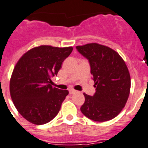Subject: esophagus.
Segmentation results:
<instances>
[{"label": "esophagus", "mask_w": 148, "mask_h": 148, "mask_svg": "<svg viewBox=\"0 0 148 148\" xmlns=\"http://www.w3.org/2000/svg\"><path fill=\"white\" fill-rule=\"evenodd\" d=\"M75 92H76V90H74L73 89H71L70 90H69V93H70V94H73V93H74Z\"/></svg>", "instance_id": "esophagus-1"}]
</instances>
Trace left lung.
<instances>
[{"label":"left lung","instance_id":"1","mask_svg":"<svg viewBox=\"0 0 148 148\" xmlns=\"http://www.w3.org/2000/svg\"><path fill=\"white\" fill-rule=\"evenodd\" d=\"M90 65L96 93H84L85 102L80 111L97 122L111 120L125 107L130 93V74L122 58L113 49L98 43L76 47Z\"/></svg>","mask_w":148,"mask_h":148}]
</instances>
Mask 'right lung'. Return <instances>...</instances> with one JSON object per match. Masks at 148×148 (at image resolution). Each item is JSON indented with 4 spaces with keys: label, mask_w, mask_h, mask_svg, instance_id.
Returning a JSON list of instances; mask_svg holds the SVG:
<instances>
[{
    "label": "right lung",
    "mask_w": 148,
    "mask_h": 148,
    "mask_svg": "<svg viewBox=\"0 0 148 148\" xmlns=\"http://www.w3.org/2000/svg\"><path fill=\"white\" fill-rule=\"evenodd\" d=\"M72 50L73 47H35L23 55L15 65L10 93L16 109L28 122L43 125L58 115L69 93L52 87L51 77L57 75Z\"/></svg>",
    "instance_id": "add662e5"
}]
</instances>
